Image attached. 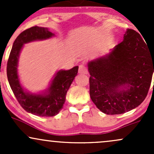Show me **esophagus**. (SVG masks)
Returning a JSON list of instances; mask_svg holds the SVG:
<instances>
[{"mask_svg":"<svg viewBox=\"0 0 154 154\" xmlns=\"http://www.w3.org/2000/svg\"><path fill=\"white\" fill-rule=\"evenodd\" d=\"M79 73L80 74H88V69L86 68L85 66H84L83 64L79 65Z\"/></svg>","mask_w":154,"mask_h":154,"instance_id":"34e87169","label":"esophagus"}]
</instances>
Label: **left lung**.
Returning a JSON list of instances; mask_svg holds the SVG:
<instances>
[{
  "instance_id": "left-lung-1",
  "label": "left lung",
  "mask_w": 154,
  "mask_h": 154,
  "mask_svg": "<svg viewBox=\"0 0 154 154\" xmlns=\"http://www.w3.org/2000/svg\"><path fill=\"white\" fill-rule=\"evenodd\" d=\"M145 41L128 29L110 54L88 63L91 98L104 114L128 112L147 96L154 72V48Z\"/></svg>"
}]
</instances>
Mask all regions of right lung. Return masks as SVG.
<instances>
[{"label": "right lung", "mask_w": 154, "mask_h": 154, "mask_svg": "<svg viewBox=\"0 0 154 154\" xmlns=\"http://www.w3.org/2000/svg\"><path fill=\"white\" fill-rule=\"evenodd\" d=\"M54 34L46 27L32 26L23 31L17 37L11 51L6 72L10 87L24 110L34 115L54 116L62 109L66 93L78 72V66L69 70H60L55 76L46 94H30L24 91L17 75V63L19 52L24 43L36 40H44Z\"/></svg>", "instance_id": "add662e5"}]
</instances>
